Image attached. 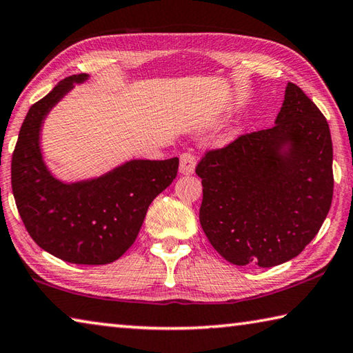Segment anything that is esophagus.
Returning <instances> with one entry per match:
<instances>
[{"instance_id": "34e87169", "label": "esophagus", "mask_w": 353, "mask_h": 353, "mask_svg": "<svg viewBox=\"0 0 353 353\" xmlns=\"http://www.w3.org/2000/svg\"><path fill=\"white\" fill-rule=\"evenodd\" d=\"M194 166H196V157L193 154L190 152L181 154V165H179V171H181L182 174H193Z\"/></svg>"}]
</instances>
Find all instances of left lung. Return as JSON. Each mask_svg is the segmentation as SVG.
Instances as JSON below:
<instances>
[{"label": "left lung", "mask_w": 353, "mask_h": 353, "mask_svg": "<svg viewBox=\"0 0 353 353\" xmlns=\"http://www.w3.org/2000/svg\"><path fill=\"white\" fill-rule=\"evenodd\" d=\"M285 144L290 149L282 154ZM332 163L325 117L288 82L272 128L208 149L196 166L199 221L208 241L238 266L271 268L294 259L330 210Z\"/></svg>", "instance_id": "1"}]
</instances>
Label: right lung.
I'll return each instance as SVG.
<instances>
[{"instance_id": "1", "label": "right lung", "mask_w": 353, "mask_h": 353, "mask_svg": "<svg viewBox=\"0 0 353 353\" xmlns=\"http://www.w3.org/2000/svg\"><path fill=\"white\" fill-rule=\"evenodd\" d=\"M65 77L31 105L12 154V191L28 234L46 252L76 265H105L132 246L148 207L174 181L179 159L132 160L94 181L62 183L43 165V118L73 82Z\"/></svg>"}]
</instances>
